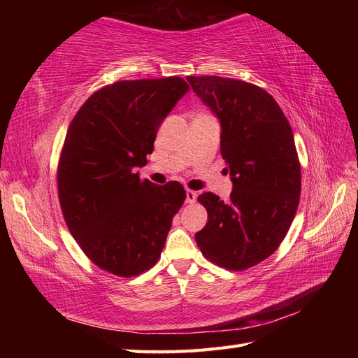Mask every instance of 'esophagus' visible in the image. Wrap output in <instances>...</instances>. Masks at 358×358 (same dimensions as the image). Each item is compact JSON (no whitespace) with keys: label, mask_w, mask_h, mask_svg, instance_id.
Returning a JSON list of instances; mask_svg holds the SVG:
<instances>
[{"label":"esophagus","mask_w":358,"mask_h":358,"mask_svg":"<svg viewBox=\"0 0 358 358\" xmlns=\"http://www.w3.org/2000/svg\"><path fill=\"white\" fill-rule=\"evenodd\" d=\"M186 201L187 203H195L196 201V192L191 191V189H189V191H186Z\"/></svg>","instance_id":"1"}]
</instances>
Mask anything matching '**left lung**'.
<instances>
[{"mask_svg":"<svg viewBox=\"0 0 358 358\" xmlns=\"http://www.w3.org/2000/svg\"><path fill=\"white\" fill-rule=\"evenodd\" d=\"M222 126L220 152L232 180L229 201L204 192L208 223L195 234L203 255L243 271L273 254L299 208L301 172L292 129L277 101L250 83L187 77Z\"/></svg>","mask_w":358,"mask_h":358,"instance_id":"1","label":"left lung"}]
</instances>
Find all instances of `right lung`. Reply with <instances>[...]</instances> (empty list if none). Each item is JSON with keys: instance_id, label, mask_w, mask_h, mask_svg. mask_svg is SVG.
<instances>
[{"instance_id": "right-lung-1", "label": "right lung", "mask_w": 358, "mask_h": 358, "mask_svg": "<svg viewBox=\"0 0 358 358\" xmlns=\"http://www.w3.org/2000/svg\"><path fill=\"white\" fill-rule=\"evenodd\" d=\"M189 90L180 77L117 81L90 95L67 129L58 196L73 238L118 277L150 269L186 199L178 181L140 180L159 124Z\"/></svg>"}]
</instances>
